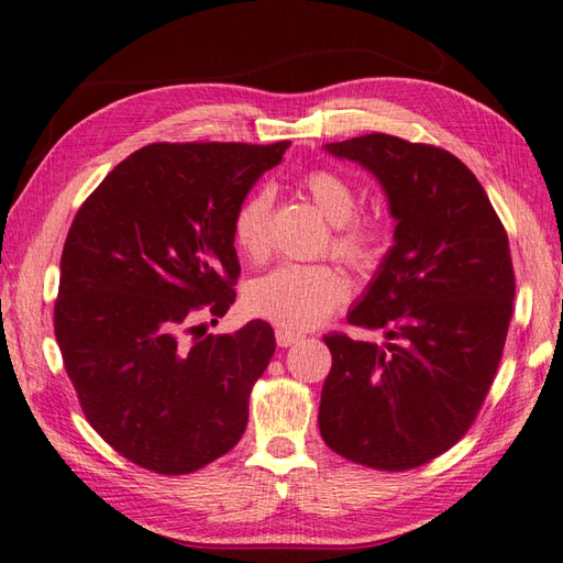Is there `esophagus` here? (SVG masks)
I'll use <instances>...</instances> for the list:
<instances>
[{
	"mask_svg": "<svg viewBox=\"0 0 563 563\" xmlns=\"http://www.w3.org/2000/svg\"><path fill=\"white\" fill-rule=\"evenodd\" d=\"M301 340V334L291 332V330H277V344L279 346H291L294 342Z\"/></svg>",
	"mask_w": 563,
	"mask_h": 563,
	"instance_id": "esophagus-1",
	"label": "esophagus"
}]
</instances>
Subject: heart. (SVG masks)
I'll use <instances>...</instances> for the list:
<instances>
[{
	"mask_svg": "<svg viewBox=\"0 0 563 563\" xmlns=\"http://www.w3.org/2000/svg\"><path fill=\"white\" fill-rule=\"evenodd\" d=\"M306 192L332 223V253L354 267H373L383 255L387 227L378 214H361L356 187L330 168H313L303 178ZM233 241L247 257L262 260L272 243V192H250L233 217ZM349 294L344 274L332 265L286 262L247 286L245 306L253 316L282 330L316 328Z\"/></svg>",
	"mask_w": 563,
	"mask_h": 563,
	"instance_id": "heart-1",
	"label": "heart"
}]
</instances>
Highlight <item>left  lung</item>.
<instances>
[{
    "label": "left lung",
    "mask_w": 563,
    "mask_h": 563,
    "mask_svg": "<svg viewBox=\"0 0 563 563\" xmlns=\"http://www.w3.org/2000/svg\"><path fill=\"white\" fill-rule=\"evenodd\" d=\"M324 148L380 180L397 227L346 316L385 332V346L322 336L332 368L320 435L356 465L415 470L470 431L494 383L516 298L508 235L474 173L441 146L373 132Z\"/></svg>",
    "instance_id": "1"
}]
</instances>
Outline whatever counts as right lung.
Instances as JSON below:
<instances>
[{"instance_id":"add662e5","label":"right lung","mask_w":563,"mask_h":563,"mask_svg":"<svg viewBox=\"0 0 563 563\" xmlns=\"http://www.w3.org/2000/svg\"><path fill=\"white\" fill-rule=\"evenodd\" d=\"M289 142H158L112 168L71 221L55 336L84 417L122 457L190 474L227 455L274 354L250 320L207 334L241 277L233 217Z\"/></svg>"}]
</instances>
